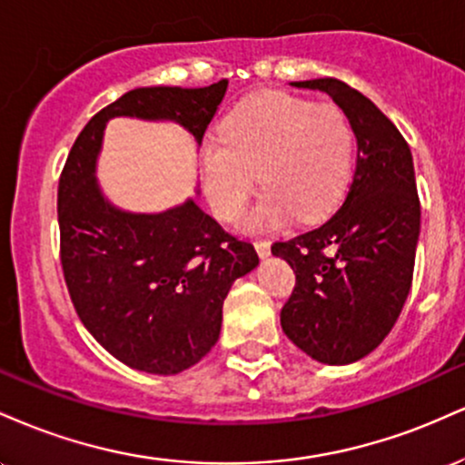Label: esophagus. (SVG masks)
<instances>
[{"label": "esophagus", "instance_id": "esophagus-1", "mask_svg": "<svg viewBox=\"0 0 465 465\" xmlns=\"http://www.w3.org/2000/svg\"><path fill=\"white\" fill-rule=\"evenodd\" d=\"M255 251H258L260 258H269V255H271V242H269V240H255Z\"/></svg>", "mask_w": 465, "mask_h": 465}]
</instances>
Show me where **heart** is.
Returning a JSON list of instances; mask_svg holds the SVG:
<instances>
[{"instance_id":"heart-1","label":"heart","mask_w":465,"mask_h":465,"mask_svg":"<svg viewBox=\"0 0 465 465\" xmlns=\"http://www.w3.org/2000/svg\"><path fill=\"white\" fill-rule=\"evenodd\" d=\"M354 129L332 104L284 92L244 98L218 124V142L203 148V181L212 210L225 223L242 216L258 174L264 194L247 218L251 232L288 218L319 223L339 205L354 165Z\"/></svg>"}]
</instances>
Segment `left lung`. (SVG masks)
I'll return each instance as SVG.
<instances>
[{"label":"left lung","mask_w":465,"mask_h":465,"mask_svg":"<svg viewBox=\"0 0 465 465\" xmlns=\"http://www.w3.org/2000/svg\"><path fill=\"white\" fill-rule=\"evenodd\" d=\"M291 84L328 94L351 122L359 153L343 205L319 227L271 247L295 271L280 322L314 361L348 365L385 341L413 282L420 236L413 157L396 124L343 80Z\"/></svg>","instance_id":"left-lung-1"}]
</instances>
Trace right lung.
I'll list each match as a JSON object with an SVG mask.
<instances>
[{
  "instance_id": "obj_1",
  "label": "right lung",
  "mask_w": 465,
  "mask_h": 465,
  "mask_svg": "<svg viewBox=\"0 0 465 465\" xmlns=\"http://www.w3.org/2000/svg\"><path fill=\"white\" fill-rule=\"evenodd\" d=\"M227 92L140 87L87 122L58 179L61 266L80 322L133 370L179 373L196 365L221 334L223 302L258 266L253 244L227 233L185 201L162 214H129L95 183V157L115 115L174 120L203 142Z\"/></svg>"
}]
</instances>
